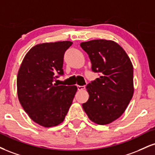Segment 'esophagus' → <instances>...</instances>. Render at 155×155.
Here are the masks:
<instances>
[{"instance_id": "1", "label": "esophagus", "mask_w": 155, "mask_h": 155, "mask_svg": "<svg viewBox=\"0 0 155 155\" xmlns=\"http://www.w3.org/2000/svg\"><path fill=\"white\" fill-rule=\"evenodd\" d=\"M77 89L79 91H81V90H84V89H85V86H79V85H77Z\"/></svg>"}]
</instances>
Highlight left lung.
<instances>
[{"label": "left lung", "instance_id": "obj_1", "mask_svg": "<svg viewBox=\"0 0 155 155\" xmlns=\"http://www.w3.org/2000/svg\"><path fill=\"white\" fill-rule=\"evenodd\" d=\"M80 45L89 55L92 70L101 75L86 87L89 97L83 109L92 122L109 124L122 115L133 97V65L113 40H93Z\"/></svg>", "mask_w": 155, "mask_h": 155}]
</instances>
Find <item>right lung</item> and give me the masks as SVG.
Masks as SVG:
<instances>
[{
	"label": "right lung",
	"mask_w": 155,
	"mask_h": 155,
	"mask_svg": "<svg viewBox=\"0 0 155 155\" xmlns=\"http://www.w3.org/2000/svg\"><path fill=\"white\" fill-rule=\"evenodd\" d=\"M70 41L36 45L24 56L17 75V94L29 117L45 128L59 125L71 105L76 86L53 81L63 75V56Z\"/></svg>",
	"instance_id": "add662e5"
}]
</instances>
